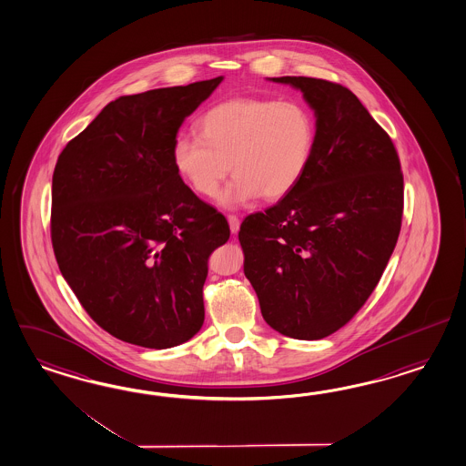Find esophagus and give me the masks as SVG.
Listing matches in <instances>:
<instances>
[{
    "instance_id": "esophagus-1",
    "label": "esophagus",
    "mask_w": 466,
    "mask_h": 466,
    "mask_svg": "<svg viewBox=\"0 0 466 466\" xmlns=\"http://www.w3.org/2000/svg\"><path fill=\"white\" fill-rule=\"evenodd\" d=\"M228 223H229V229L233 235H237L239 229V219L238 216L228 215Z\"/></svg>"
}]
</instances>
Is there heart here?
Instances as JSON below:
<instances>
[{"label": "heart", "instance_id": "1", "mask_svg": "<svg viewBox=\"0 0 466 466\" xmlns=\"http://www.w3.org/2000/svg\"><path fill=\"white\" fill-rule=\"evenodd\" d=\"M194 135H179L172 162L198 196L216 198L231 168L235 176L219 198L239 208L262 196L279 201L306 176L316 150V123L298 101L237 97L209 107Z\"/></svg>", "mask_w": 466, "mask_h": 466}]
</instances>
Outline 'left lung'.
Here are the masks:
<instances>
[{"label": "left lung", "mask_w": 466, "mask_h": 466, "mask_svg": "<svg viewBox=\"0 0 466 466\" xmlns=\"http://www.w3.org/2000/svg\"><path fill=\"white\" fill-rule=\"evenodd\" d=\"M316 116L306 176L239 227L243 272L263 319L296 339L350 321L379 284L400 233L404 177L390 137L341 84L284 76Z\"/></svg>", "instance_id": "8db88e82"}]
</instances>
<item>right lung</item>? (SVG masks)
I'll list each match as a JSON object with an SVG mask.
<instances>
[{"instance_id":"1","label":"right lung","mask_w":466,"mask_h":466,"mask_svg":"<svg viewBox=\"0 0 466 466\" xmlns=\"http://www.w3.org/2000/svg\"><path fill=\"white\" fill-rule=\"evenodd\" d=\"M221 81L121 96L56 164L50 235L60 272L121 341L164 350L203 326L208 258L229 227L182 182L172 145Z\"/></svg>"}]
</instances>
